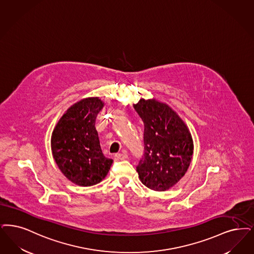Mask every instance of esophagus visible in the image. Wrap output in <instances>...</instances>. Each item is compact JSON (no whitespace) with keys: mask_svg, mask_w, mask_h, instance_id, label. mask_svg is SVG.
I'll return each instance as SVG.
<instances>
[{"mask_svg":"<svg viewBox=\"0 0 254 254\" xmlns=\"http://www.w3.org/2000/svg\"><path fill=\"white\" fill-rule=\"evenodd\" d=\"M115 158L118 160H126V159H127V154L125 152L117 153V154H115Z\"/></svg>","mask_w":254,"mask_h":254,"instance_id":"1","label":"esophagus"}]
</instances>
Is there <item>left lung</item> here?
I'll return each instance as SVG.
<instances>
[{
	"label": "left lung",
	"instance_id": "1",
	"mask_svg": "<svg viewBox=\"0 0 254 254\" xmlns=\"http://www.w3.org/2000/svg\"><path fill=\"white\" fill-rule=\"evenodd\" d=\"M133 108L144 124V153L137 166L142 184L154 191L170 189L187 172L193 155L191 133L172 109L156 99Z\"/></svg>",
	"mask_w": 254,
	"mask_h": 254
}]
</instances>
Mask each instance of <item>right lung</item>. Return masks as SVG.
<instances>
[{
  "instance_id": "1",
  "label": "right lung",
  "mask_w": 254,
  "mask_h": 254,
  "mask_svg": "<svg viewBox=\"0 0 254 254\" xmlns=\"http://www.w3.org/2000/svg\"><path fill=\"white\" fill-rule=\"evenodd\" d=\"M104 107L99 97L76 102L62 115L52 133L53 157L62 174L79 186H92L105 179L112 159L102 153L95 119Z\"/></svg>"
}]
</instances>
